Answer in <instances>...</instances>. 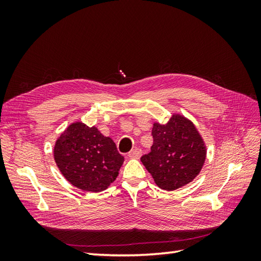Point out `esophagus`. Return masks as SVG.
<instances>
[{
	"label": "esophagus",
	"instance_id": "1",
	"mask_svg": "<svg viewBox=\"0 0 261 261\" xmlns=\"http://www.w3.org/2000/svg\"><path fill=\"white\" fill-rule=\"evenodd\" d=\"M141 153H142L141 149H139V148H136V149H132V150H131L129 153H127V156H129L130 158L138 159V158H140Z\"/></svg>",
	"mask_w": 261,
	"mask_h": 261
}]
</instances>
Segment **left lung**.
<instances>
[{"mask_svg":"<svg viewBox=\"0 0 261 261\" xmlns=\"http://www.w3.org/2000/svg\"><path fill=\"white\" fill-rule=\"evenodd\" d=\"M151 151L141 157L157 186L166 191L190 184L206 158V146L191 120L174 113L167 123L154 122Z\"/></svg>","mask_w":261,"mask_h":261,"instance_id":"1","label":"left lung"}]
</instances>
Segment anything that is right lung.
Listing matches in <instances>:
<instances>
[{"mask_svg": "<svg viewBox=\"0 0 261 261\" xmlns=\"http://www.w3.org/2000/svg\"><path fill=\"white\" fill-rule=\"evenodd\" d=\"M54 158L71 185L92 193L107 190L124 162L110 137L83 122L71 123L58 137Z\"/></svg>", "mask_w": 261, "mask_h": 261, "instance_id": "add662e5", "label": "right lung"}]
</instances>
